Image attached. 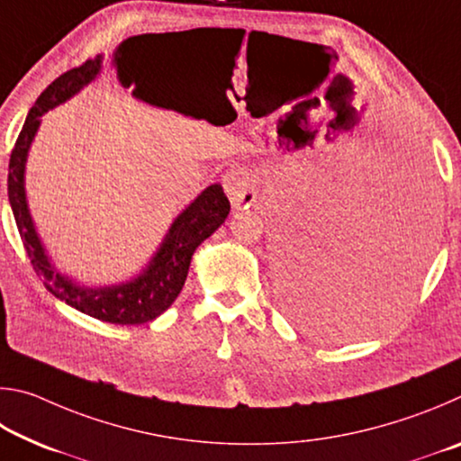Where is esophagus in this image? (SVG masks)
<instances>
[{
	"mask_svg": "<svg viewBox=\"0 0 461 461\" xmlns=\"http://www.w3.org/2000/svg\"><path fill=\"white\" fill-rule=\"evenodd\" d=\"M223 189L233 209H246L256 201L254 176L246 168H231L223 176Z\"/></svg>",
	"mask_w": 461,
	"mask_h": 461,
	"instance_id": "obj_1",
	"label": "esophagus"
}]
</instances>
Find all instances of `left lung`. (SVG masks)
I'll list each match as a JSON object with an SVG mask.
<instances>
[{
	"label": "left lung",
	"mask_w": 461,
	"mask_h": 461,
	"mask_svg": "<svg viewBox=\"0 0 461 461\" xmlns=\"http://www.w3.org/2000/svg\"><path fill=\"white\" fill-rule=\"evenodd\" d=\"M390 181L407 213L393 236L364 256L338 252L327 238L276 244L278 296L286 315L325 339L378 331L401 313L423 275L435 212L433 175L423 154L399 152Z\"/></svg>",
	"instance_id": "8db88e82"
}]
</instances>
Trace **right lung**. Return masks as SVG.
Segmentation results:
<instances>
[{
	"label": "right lung",
	"mask_w": 461,
	"mask_h": 461,
	"mask_svg": "<svg viewBox=\"0 0 461 461\" xmlns=\"http://www.w3.org/2000/svg\"><path fill=\"white\" fill-rule=\"evenodd\" d=\"M123 59L126 57H115L118 73L122 77L130 75L131 83L130 65H126ZM101 67H104V54H97L85 65L60 75L36 99L10 156L7 197H10L14 220L18 225L20 238L24 241L28 258L32 262L36 275L42 278L44 286L57 299L65 301L68 307L81 311L85 315L99 319V321L142 325L162 315L173 305L178 293L183 291L186 275H189L194 249L225 221L230 213V201L220 183L209 185L175 217L167 236L162 238L160 246L156 248L146 267L123 283L87 286L57 268L41 233L36 231L32 213H30L26 197V162L38 128L42 123V115L75 97L81 89L95 81Z\"/></svg>",
	"instance_id": "1"
}]
</instances>
